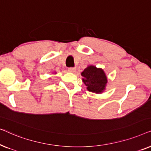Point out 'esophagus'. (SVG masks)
I'll return each mask as SVG.
<instances>
[{
    "label": "esophagus",
    "instance_id": "1",
    "mask_svg": "<svg viewBox=\"0 0 151 151\" xmlns=\"http://www.w3.org/2000/svg\"><path fill=\"white\" fill-rule=\"evenodd\" d=\"M68 70H69V72H72V73H73V72L76 71V67H69L68 68Z\"/></svg>",
    "mask_w": 151,
    "mask_h": 151
}]
</instances>
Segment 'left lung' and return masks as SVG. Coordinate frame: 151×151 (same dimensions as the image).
Segmentation results:
<instances>
[{
	"label": "left lung",
	"instance_id": "1",
	"mask_svg": "<svg viewBox=\"0 0 151 151\" xmlns=\"http://www.w3.org/2000/svg\"><path fill=\"white\" fill-rule=\"evenodd\" d=\"M81 74L84 78L82 80L87 86L88 91L96 93H100L105 88L107 78L102 69H97L93 66H89Z\"/></svg>",
	"mask_w": 151,
	"mask_h": 151
}]
</instances>
